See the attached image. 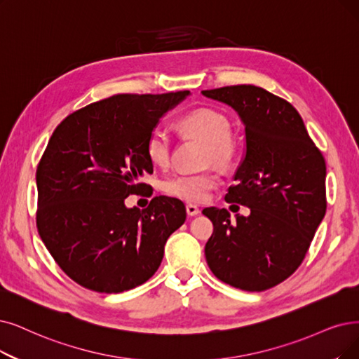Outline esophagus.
<instances>
[{"mask_svg":"<svg viewBox=\"0 0 359 359\" xmlns=\"http://www.w3.org/2000/svg\"><path fill=\"white\" fill-rule=\"evenodd\" d=\"M185 210H187L189 217H196V215L200 213V209L196 205H187V206H185Z\"/></svg>","mask_w":359,"mask_h":359,"instance_id":"34e87169","label":"esophagus"}]
</instances>
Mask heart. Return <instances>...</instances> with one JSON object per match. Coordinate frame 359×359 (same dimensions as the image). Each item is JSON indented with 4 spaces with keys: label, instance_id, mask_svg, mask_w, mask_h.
<instances>
[{
    "label": "heart",
    "instance_id": "obj_1",
    "mask_svg": "<svg viewBox=\"0 0 359 359\" xmlns=\"http://www.w3.org/2000/svg\"><path fill=\"white\" fill-rule=\"evenodd\" d=\"M182 130L206 141V161L228 166L236 156V142L231 138V122L224 113L213 109H197L181 118ZM146 154L157 168H166L170 161V135L162 126H156L147 137ZM219 184L215 172L203 174H180L163 182V191L185 202H205L209 193Z\"/></svg>",
    "mask_w": 359,
    "mask_h": 359
}]
</instances>
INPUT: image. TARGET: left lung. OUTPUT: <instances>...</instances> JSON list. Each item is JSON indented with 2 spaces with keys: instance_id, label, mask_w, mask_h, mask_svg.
Masks as SVG:
<instances>
[{
  "instance_id": "obj_1",
  "label": "left lung",
  "mask_w": 359,
  "mask_h": 359,
  "mask_svg": "<svg viewBox=\"0 0 359 359\" xmlns=\"http://www.w3.org/2000/svg\"><path fill=\"white\" fill-rule=\"evenodd\" d=\"M202 94L236 110L245 125L246 150L228 203L248 206V217L206 208L213 224L205 246L213 276L246 292L274 287L302 264L325 215V162L297 110L255 85Z\"/></svg>"
}]
</instances>
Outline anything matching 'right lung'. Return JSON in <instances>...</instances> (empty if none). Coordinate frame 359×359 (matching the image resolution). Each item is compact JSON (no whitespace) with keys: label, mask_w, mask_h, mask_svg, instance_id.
I'll list each match as a JSON object with an SVG mask.
<instances>
[{"label":"right lung","mask_w":359,"mask_h":359,"mask_svg":"<svg viewBox=\"0 0 359 359\" xmlns=\"http://www.w3.org/2000/svg\"><path fill=\"white\" fill-rule=\"evenodd\" d=\"M190 95L118 94L76 110L55 128L36 169L38 233L54 261L82 287L121 293L146 283L169 236L187 213L178 198L147 209L125 198L147 190L146 141L165 114Z\"/></svg>","instance_id":"1"}]
</instances>
